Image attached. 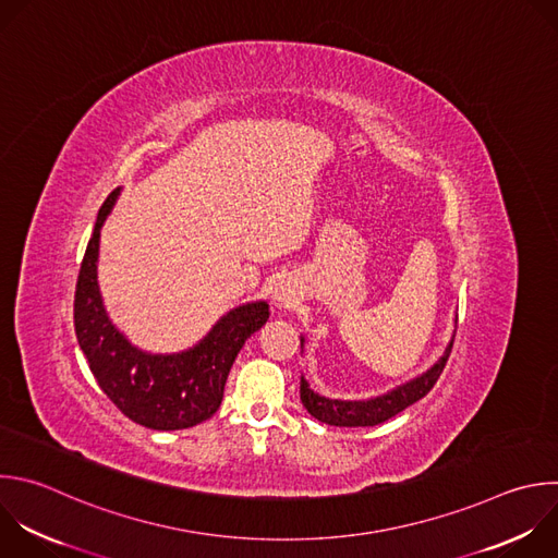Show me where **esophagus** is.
<instances>
[{"mask_svg": "<svg viewBox=\"0 0 558 558\" xmlns=\"http://www.w3.org/2000/svg\"><path fill=\"white\" fill-rule=\"evenodd\" d=\"M298 302V295H295V289L289 284V282H280L274 291V304L278 308H289Z\"/></svg>", "mask_w": 558, "mask_h": 558, "instance_id": "34e87169", "label": "esophagus"}]
</instances>
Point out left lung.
<instances>
[{
    "instance_id": "1",
    "label": "left lung",
    "mask_w": 558,
    "mask_h": 558,
    "mask_svg": "<svg viewBox=\"0 0 558 558\" xmlns=\"http://www.w3.org/2000/svg\"><path fill=\"white\" fill-rule=\"evenodd\" d=\"M456 322H458V315H456ZM453 337H456V328H453V335H451L449 343L445 345L442 354L438 356V361H434L423 375L388 390L386 395L361 399V401L328 399V397H322L319 392L311 390L308 381L302 375L300 377V401L313 418H317L319 423H326V425H335V427H373V425L386 423L388 418L397 416L399 412H403L412 403L421 401L434 388V384L438 381L442 367L449 359ZM300 348H304V337L302 335H300Z\"/></svg>"
}]
</instances>
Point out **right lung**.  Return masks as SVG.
I'll return each instance as SVG.
<instances>
[{"label": "right lung", "instance_id": "right-lung-1", "mask_svg": "<svg viewBox=\"0 0 558 558\" xmlns=\"http://www.w3.org/2000/svg\"><path fill=\"white\" fill-rule=\"evenodd\" d=\"M122 189L102 204L89 239L74 298V326L78 345L100 390L133 423L174 432L208 421L223 401L230 367L243 343L269 319L265 300L230 308L191 348L179 352H148L111 322L100 284V230Z\"/></svg>", "mask_w": 558, "mask_h": 558}]
</instances>
